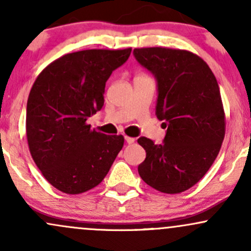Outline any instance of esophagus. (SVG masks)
Returning a JSON list of instances; mask_svg holds the SVG:
<instances>
[{
	"instance_id": "esophagus-1",
	"label": "esophagus",
	"mask_w": 251,
	"mask_h": 251,
	"mask_svg": "<svg viewBox=\"0 0 251 251\" xmlns=\"http://www.w3.org/2000/svg\"><path fill=\"white\" fill-rule=\"evenodd\" d=\"M125 142L127 144H133L134 138H131V137H127V135H125Z\"/></svg>"
}]
</instances>
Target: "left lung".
I'll use <instances>...</instances> for the list:
<instances>
[{"label": "left lung", "instance_id": "left-lung-1", "mask_svg": "<svg viewBox=\"0 0 251 251\" xmlns=\"http://www.w3.org/2000/svg\"><path fill=\"white\" fill-rule=\"evenodd\" d=\"M133 55L155 77V116L168 128L163 144L138 139L146 151L138 172L158 191L179 194L203 178L221 150L226 117L220 87L206 62L191 51L135 48Z\"/></svg>", "mask_w": 251, "mask_h": 251}]
</instances>
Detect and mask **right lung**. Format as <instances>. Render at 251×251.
<instances>
[{
  "label": "right lung",
  "mask_w": 251,
  "mask_h": 251,
  "mask_svg": "<svg viewBox=\"0 0 251 251\" xmlns=\"http://www.w3.org/2000/svg\"><path fill=\"white\" fill-rule=\"evenodd\" d=\"M131 50L66 54L48 65L30 89L25 118L30 154L43 177L65 194L96 188L123 149V135L92 131L86 120L102 108L106 81Z\"/></svg>",
  "instance_id": "add662e5"
}]
</instances>
